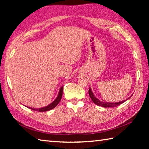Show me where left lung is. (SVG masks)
Instances as JSON below:
<instances>
[{
	"label": "left lung",
	"mask_w": 149,
	"mask_h": 149,
	"mask_svg": "<svg viewBox=\"0 0 149 149\" xmlns=\"http://www.w3.org/2000/svg\"><path fill=\"white\" fill-rule=\"evenodd\" d=\"M89 94L91 99H92L93 102H94L95 104H97L98 106H100V107H105V108H107V107H117V106H118V105L122 104V103H123V102L125 101V100H123V101L119 102H116V103L101 102V101H100L99 99H97V98L95 97L94 95H93V92H92L91 89V88H89Z\"/></svg>",
	"instance_id": "obj_1"
}]
</instances>
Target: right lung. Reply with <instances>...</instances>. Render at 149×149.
Wrapping results in <instances>:
<instances>
[{
	"mask_svg": "<svg viewBox=\"0 0 149 149\" xmlns=\"http://www.w3.org/2000/svg\"><path fill=\"white\" fill-rule=\"evenodd\" d=\"M62 93H63V87H62L61 88H60L59 94H58V95L56 99H55L54 101L51 103V104L48 105L47 107H45L41 108H39V109H35V108H31V110H33L35 111H38V112H46V111L51 110V109H52V108H54V107H56L57 104L60 102V100H61V99H62Z\"/></svg>",
	"mask_w": 149,
	"mask_h": 149,
	"instance_id": "right-lung-1",
	"label": "right lung"
}]
</instances>
